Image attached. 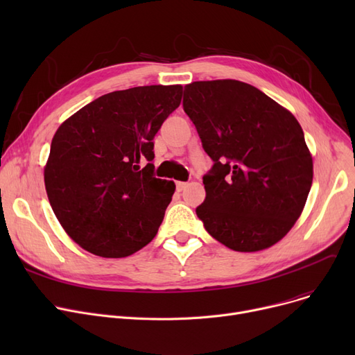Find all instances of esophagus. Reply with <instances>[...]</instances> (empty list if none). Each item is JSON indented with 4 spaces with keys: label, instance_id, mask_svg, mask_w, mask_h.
Masks as SVG:
<instances>
[{
    "label": "esophagus",
    "instance_id": "34e87169",
    "mask_svg": "<svg viewBox=\"0 0 355 355\" xmlns=\"http://www.w3.org/2000/svg\"><path fill=\"white\" fill-rule=\"evenodd\" d=\"M187 187H189V182H182V181H177V182H175V189H177L178 193L184 191Z\"/></svg>",
    "mask_w": 355,
    "mask_h": 355
}]
</instances>
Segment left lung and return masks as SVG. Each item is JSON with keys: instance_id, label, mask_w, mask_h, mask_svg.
<instances>
[{"instance_id": "left-lung-1", "label": "left lung", "mask_w": 355, "mask_h": 355, "mask_svg": "<svg viewBox=\"0 0 355 355\" xmlns=\"http://www.w3.org/2000/svg\"><path fill=\"white\" fill-rule=\"evenodd\" d=\"M184 112L213 161L196 209L204 227L236 252L277 243L300 218L313 165L304 130L289 110L239 80L193 82Z\"/></svg>"}]
</instances>
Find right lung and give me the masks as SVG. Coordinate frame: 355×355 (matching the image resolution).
<instances>
[{"mask_svg": "<svg viewBox=\"0 0 355 355\" xmlns=\"http://www.w3.org/2000/svg\"><path fill=\"white\" fill-rule=\"evenodd\" d=\"M181 96L180 85L110 92L54 134L46 191L60 225L85 250L125 257L155 237L175 184L154 175V137Z\"/></svg>", "mask_w": 355, "mask_h": 355, "instance_id": "add662e5", "label": "right lung"}]
</instances>
